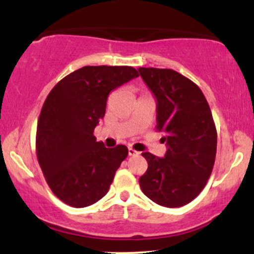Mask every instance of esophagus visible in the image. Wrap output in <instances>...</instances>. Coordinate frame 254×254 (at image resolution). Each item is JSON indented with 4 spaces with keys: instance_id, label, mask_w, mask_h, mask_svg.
<instances>
[{
    "instance_id": "34e87169",
    "label": "esophagus",
    "mask_w": 254,
    "mask_h": 254,
    "mask_svg": "<svg viewBox=\"0 0 254 254\" xmlns=\"http://www.w3.org/2000/svg\"><path fill=\"white\" fill-rule=\"evenodd\" d=\"M127 151H129V155L130 156H135V155H137V154H138V151H136L135 149H132V148H129V149H127Z\"/></svg>"
}]
</instances>
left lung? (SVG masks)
Segmentation results:
<instances>
[{"label":"left lung","mask_w":254,"mask_h":254,"mask_svg":"<svg viewBox=\"0 0 254 254\" xmlns=\"http://www.w3.org/2000/svg\"><path fill=\"white\" fill-rule=\"evenodd\" d=\"M157 101L156 130L164 133L165 157L142 153L148 170L141 190L153 202L179 208L193 200L208 183L215 164L217 132L208 101L190 78L172 69L139 68Z\"/></svg>","instance_id":"1"}]
</instances>
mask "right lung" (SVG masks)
Wrapping results in <instances>:
<instances>
[{
  "label": "right lung",
  "instance_id": "right-lung-1",
  "mask_svg": "<svg viewBox=\"0 0 254 254\" xmlns=\"http://www.w3.org/2000/svg\"><path fill=\"white\" fill-rule=\"evenodd\" d=\"M138 76L127 65H87L70 72L45 99L36 150L49 188L74 208L98 202L109 191L127 148H105L93 135L111 90Z\"/></svg>",
  "mask_w": 254,
  "mask_h": 254
}]
</instances>
